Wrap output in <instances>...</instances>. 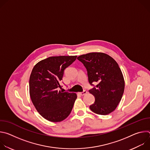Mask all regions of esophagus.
Returning a JSON list of instances; mask_svg holds the SVG:
<instances>
[{
    "label": "esophagus",
    "mask_w": 150,
    "mask_h": 150,
    "mask_svg": "<svg viewBox=\"0 0 150 150\" xmlns=\"http://www.w3.org/2000/svg\"><path fill=\"white\" fill-rule=\"evenodd\" d=\"M87 93V92L86 91H83V92H81V93H79V95H81V96H84V95H85Z\"/></svg>",
    "instance_id": "obj_1"
}]
</instances>
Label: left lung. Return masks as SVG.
<instances>
[{
	"label": "left lung",
	"mask_w": 150,
	"mask_h": 150,
	"mask_svg": "<svg viewBox=\"0 0 150 150\" xmlns=\"http://www.w3.org/2000/svg\"><path fill=\"white\" fill-rule=\"evenodd\" d=\"M77 59L86 68L90 84H97L89 91L96 99L90 106L91 110L100 115L112 113L120 103L125 89L124 78L117 63L101 52L82 54Z\"/></svg>",
	"instance_id": "obj_1"
}]
</instances>
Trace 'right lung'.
<instances>
[{
    "label": "right lung",
    "mask_w": 150,
    "mask_h": 150,
    "mask_svg": "<svg viewBox=\"0 0 150 150\" xmlns=\"http://www.w3.org/2000/svg\"><path fill=\"white\" fill-rule=\"evenodd\" d=\"M77 56H52L38 62L30 77L31 101L39 114L46 120L59 122L71 113L77 98L74 93H62L60 82L65 70Z\"/></svg>",
    "instance_id": "add662e5"
}]
</instances>
